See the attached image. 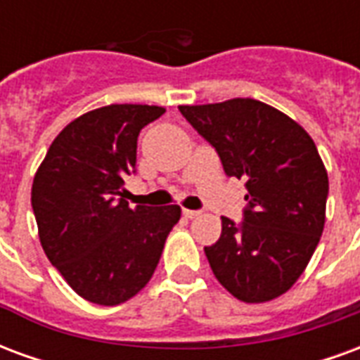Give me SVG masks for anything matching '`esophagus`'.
Listing matches in <instances>:
<instances>
[{"label":"esophagus","instance_id":"esophagus-1","mask_svg":"<svg viewBox=\"0 0 360 360\" xmlns=\"http://www.w3.org/2000/svg\"><path fill=\"white\" fill-rule=\"evenodd\" d=\"M183 216H185V218H188V219H193V218H196V216H200V212H198V210H187V208H185V210H183Z\"/></svg>","mask_w":360,"mask_h":360}]
</instances>
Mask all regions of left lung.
<instances>
[{"instance_id": "obj_1", "label": "left lung", "mask_w": 360, "mask_h": 360, "mask_svg": "<svg viewBox=\"0 0 360 360\" xmlns=\"http://www.w3.org/2000/svg\"><path fill=\"white\" fill-rule=\"evenodd\" d=\"M179 111L249 191L241 224L224 216L216 245L204 247L212 271L239 301H271L299 279L324 231L328 173L316 144L252 98Z\"/></svg>"}]
</instances>
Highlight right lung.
<instances>
[{"instance_id": "add662e5", "label": "right lung", "mask_w": 360, "mask_h": 360, "mask_svg": "<svg viewBox=\"0 0 360 360\" xmlns=\"http://www.w3.org/2000/svg\"><path fill=\"white\" fill-rule=\"evenodd\" d=\"M164 113L141 103L89 111L56 136L34 175L44 252L75 293L96 304H121L148 283L181 218L177 204L131 208L123 198L139 133Z\"/></svg>"}]
</instances>
